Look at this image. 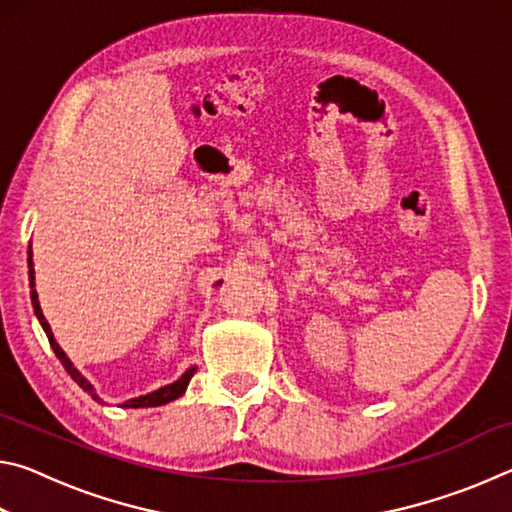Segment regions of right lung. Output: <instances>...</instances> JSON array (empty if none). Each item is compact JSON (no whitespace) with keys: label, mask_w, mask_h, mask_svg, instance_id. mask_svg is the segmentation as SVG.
<instances>
[{"label":"right lung","mask_w":512,"mask_h":512,"mask_svg":"<svg viewBox=\"0 0 512 512\" xmlns=\"http://www.w3.org/2000/svg\"><path fill=\"white\" fill-rule=\"evenodd\" d=\"M29 266H31V271H29V280H31V287H33V262H31V250H29ZM31 302H33V309H36V316H38V320H40V325H42V329H45V334H47V339H49V345L51 348H54V352H56V357L60 359V363H63L65 366V370H67V375L72 377L76 384H79L85 393H90L94 400H99L97 397V393H94V388L90 386V381L85 379L79 370L74 368V363L69 361L67 357H65V352L60 350V345L54 341V334H51V327H49V323L45 320V316H42V309H40V302H38V293L31 289ZM194 372H196V368H189L183 377H180L178 381H173V384H169V386H164V388H160V391H155V393H149V395H144V397H135V400H128L124 406L126 409H146V406H162V404H167V402H173V400H178L180 395H183L185 391H187V384H189V379L194 377Z\"/></svg>","instance_id":"1"}]
</instances>
